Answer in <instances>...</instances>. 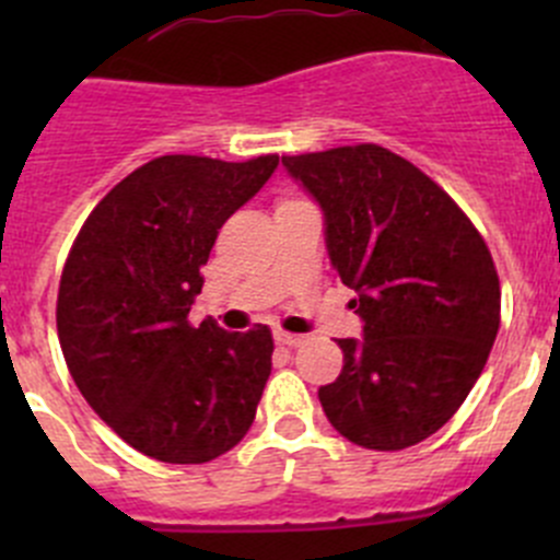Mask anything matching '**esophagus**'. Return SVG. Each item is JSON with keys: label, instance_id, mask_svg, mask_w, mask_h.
<instances>
[{"label": "esophagus", "instance_id": "1", "mask_svg": "<svg viewBox=\"0 0 560 560\" xmlns=\"http://www.w3.org/2000/svg\"><path fill=\"white\" fill-rule=\"evenodd\" d=\"M273 341L279 343V347H301V343H303V336H295V332L276 330V332H273Z\"/></svg>", "mask_w": 560, "mask_h": 560}]
</instances>
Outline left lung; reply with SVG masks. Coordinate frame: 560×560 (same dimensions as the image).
Listing matches in <instances>:
<instances>
[{
  "label": "left lung",
  "instance_id": "1",
  "mask_svg": "<svg viewBox=\"0 0 560 560\" xmlns=\"http://www.w3.org/2000/svg\"><path fill=\"white\" fill-rule=\"evenodd\" d=\"M325 217V246L363 338H338L343 369L319 387L327 420L369 450L436 433L493 349V257L453 197L382 145L281 156Z\"/></svg>",
  "mask_w": 560,
  "mask_h": 560
}]
</instances>
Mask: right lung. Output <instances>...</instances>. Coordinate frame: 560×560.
Masks as SVG:
<instances>
[{
  "mask_svg": "<svg viewBox=\"0 0 560 560\" xmlns=\"http://www.w3.org/2000/svg\"><path fill=\"white\" fill-rule=\"evenodd\" d=\"M276 167V154L151 160L107 191L67 257L56 301L67 369L107 425L154 460H213L257 415L268 327H191L186 314L222 224Z\"/></svg>",
  "mask_w": 560,
  "mask_h": 560,
  "instance_id": "obj_1",
  "label": "right lung"
}]
</instances>
